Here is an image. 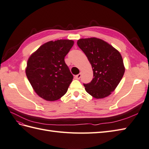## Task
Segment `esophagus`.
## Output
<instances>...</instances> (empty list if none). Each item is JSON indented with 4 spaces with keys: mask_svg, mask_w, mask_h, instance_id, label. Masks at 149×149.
Masks as SVG:
<instances>
[{
    "mask_svg": "<svg viewBox=\"0 0 149 149\" xmlns=\"http://www.w3.org/2000/svg\"><path fill=\"white\" fill-rule=\"evenodd\" d=\"M81 74H79L78 75H76L75 76V78L76 79H80V78H81Z\"/></svg>",
    "mask_w": 149,
    "mask_h": 149,
    "instance_id": "esophagus-1",
    "label": "esophagus"
}]
</instances>
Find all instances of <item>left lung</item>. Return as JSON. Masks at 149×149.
Wrapping results in <instances>:
<instances>
[{"instance_id":"left-lung-1","label":"left lung","mask_w":149,"mask_h":149,"mask_svg":"<svg viewBox=\"0 0 149 149\" xmlns=\"http://www.w3.org/2000/svg\"><path fill=\"white\" fill-rule=\"evenodd\" d=\"M77 43L87 57L93 70L92 81L84 84L86 92L96 99L109 96L125 73L120 53L112 45L97 38H81Z\"/></svg>"}]
</instances>
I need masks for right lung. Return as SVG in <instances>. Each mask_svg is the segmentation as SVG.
<instances>
[{
  "mask_svg": "<svg viewBox=\"0 0 149 149\" xmlns=\"http://www.w3.org/2000/svg\"><path fill=\"white\" fill-rule=\"evenodd\" d=\"M74 43L70 40L48 41L29 57L26 76L35 92L43 100L54 101L67 93L73 75L64 58Z\"/></svg>",
  "mask_w": 149,
  "mask_h": 149,
  "instance_id": "add662e5",
  "label": "right lung"
}]
</instances>
